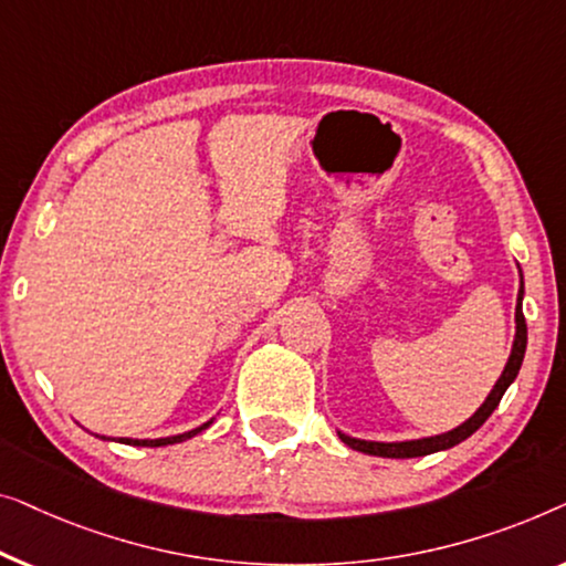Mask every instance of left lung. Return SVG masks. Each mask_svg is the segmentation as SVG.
Segmentation results:
<instances>
[{"instance_id":"1","label":"left lung","mask_w":566,"mask_h":566,"mask_svg":"<svg viewBox=\"0 0 566 566\" xmlns=\"http://www.w3.org/2000/svg\"><path fill=\"white\" fill-rule=\"evenodd\" d=\"M525 344H528V328H525V317H523V274H521V290H518V302H515V340L511 348V356H507V364L500 379L492 387V392L488 395V400L480 405V410L474 412L472 418L464 420V423L453 428V431H446L439 436H426V439H412V441H364V439H354V436L340 433V441L352 449L369 453V457H385V459H412V457H428V453L436 451H446L451 446H457L461 441H467L476 428H480L484 420L492 416V410L497 408L500 400H503L505 389L513 385V379L518 377L523 356H525Z\"/></svg>"}]
</instances>
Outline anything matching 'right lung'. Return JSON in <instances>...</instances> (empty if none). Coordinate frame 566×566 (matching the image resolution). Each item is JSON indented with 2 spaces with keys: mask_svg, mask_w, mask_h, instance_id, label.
Wrapping results in <instances>:
<instances>
[{
  "mask_svg": "<svg viewBox=\"0 0 566 566\" xmlns=\"http://www.w3.org/2000/svg\"><path fill=\"white\" fill-rule=\"evenodd\" d=\"M210 423L212 420H207V423H202L200 428H192V431L179 433V436H166V439H117V441L127 443V446H150V449H154V446H169V443H181V441L192 439V436L205 431V428H210ZM102 439H105V436H102Z\"/></svg>",
  "mask_w": 566,
  "mask_h": 566,
  "instance_id": "obj_1",
  "label": "right lung"
}]
</instances>
